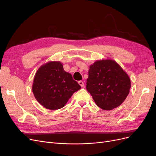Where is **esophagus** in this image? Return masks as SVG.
<instances>
[{"mask_svg": "<svg viewBox=\"0 0 156 156\" xmlns=\"http://www.w3.org/2000/svg\"><path fill=\"white\" fill-rule=\"evenodd\" d=\"M79 85L81 86V87H84V83H83V81H79Z\"/></svg>", "mask_w": 156, "mask_h": 156, "instance_id": "obj_1", "label": "esophagus"}]
</instances>
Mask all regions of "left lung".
Listing matches in <instances>:
<instances>
[{"mask_svg":"<svg viewBox=\"0 0 156 156\" xmlns=\"http://www.w3.org/2000/svg\"><path fill=\"white\" fill-rule=\"evenodd\" d=\"M129 75L115 60L102 59L90 66L87 90L103 110L120 106L129 93Z\"/></svg>","mask_w":156,"mask_h":156,"instance_id":"8db88e82","label":"left lung"}]
</instances>
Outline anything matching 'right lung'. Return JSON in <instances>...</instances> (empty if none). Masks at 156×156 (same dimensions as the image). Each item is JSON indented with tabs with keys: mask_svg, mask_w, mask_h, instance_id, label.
Here are the masks:
<instances>
[{
	"mask_svg": "<svg viewBox=\"0 0 156 156\" xmlns=\"http://www.w3.org/2000/svg\"><path fill=\"white\" fill-rule=\"evenodd\" d=\"M81 88L72 74L65 72L60 61H49L37 70L32 90L40 104L48 109L56 110L64 107Z\"/></svg>",
	"mask_w": 156,
	"mask_h": 156,
	"instance_id": "1",
	"label": "right lung"
}]
</instances>
